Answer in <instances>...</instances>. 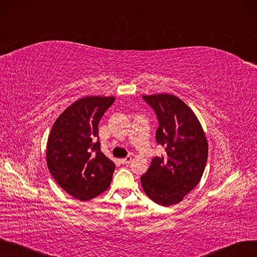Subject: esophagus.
Here are the masks:
<instances>
[{"label":"esophagus","instance_id":"esophagus-1","mask_svg":"<svg viewBox=\"0 0 257 257\" xmlns=\"http://www.w3.org/2000/svg\"><path fill=\"white\" fill-rule=\"evenodd\" d=\"M131 161H132V156H127V157H125V158L120 159V162H121L122 164H127V163H130Z\"/></svg>","mask_w":257,"mask_h":257}]
</instances>
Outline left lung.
Returning a JSON list of instances; mask_svg holds the SVG:
<instances>
[{
	"label": "left lung",
	"mask_w": 257,
	"mask_h": 257,
	"mask_svg": "<svg viewBox=\"0 0 257 257\" xmlns=\"http://www.w3.org/2000/svg\"><path fill=\"white\" fill-rule=\"evenodd\" d=\"M142 98L156 112V140L166 154L153 158L141 184L154 202L170 207L200 181L208 159V140L196 115L178 97L157 94Z\"/></svg>",
	"instance_id": "left-lung-1"
}]
</instances>
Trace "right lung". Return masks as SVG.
<instances>
[{"mask_svg": "<svg viewBox=\"0 0 257 257\" xmlns=\"http://www.w3.org/2000/svg\"><path fill=\"white\" fill-rule=\"evenodd\" d=\"M114 97H83L55 121L46 147L47 167L59 186L79 200H89L110 184L115 163L100 150L98 123Z\"/></svg>", "mask_w": 257, "mask_h": 257, "instance_id": "add662e5", "label": "right lung"}]
</instances>
